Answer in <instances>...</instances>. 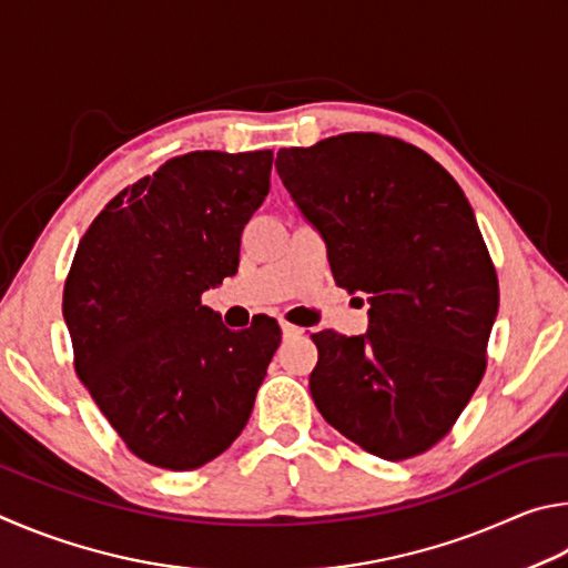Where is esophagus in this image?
<instances>
[{"label": "esophagus", "instance_id": "esophagus-1", "mask_svg": "<svg viewBox=\"0 0 568 568\" xmlns=\"http://www.w3.org/2000/svg\"><path fill=\"white\" fill-rule=\"evenodd\" d=\"M278 326H282L284 339H292V336H300V334H302L300 326H294V324H290V322H278Z\"/></svg>", "mask_w": 568, "mask_h": 568}]
</instances>
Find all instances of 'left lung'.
Instances as JSON below:
<instances>
[{
	"mask_svg": "<svg viewBox=\"0 0 568 568\" xmlns=\"http://www.w3.org/2000/svg\"><path fill=\"white\" fill-rule=\"evenodd\" d=\"M276 172L322 234L336 284L369 302L364 334L312 336L316 409L379 459L424 454L479 386L499 312L469 199L419 146L382 134L278 149Z\"/></svg>",
	"mask_w": 568,
	"mask_h": 568,
	"instance_id": "1",
	"label": "left lung"
}]
</instances>
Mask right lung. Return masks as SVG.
<instances>
[{"label":"right lung","mask_w":568,"mask_h":568,"mask_svg":"<svg viewBox=\"0 0 568 568\" xmlns=\"http://www.w3.org/2000/svg\"><path fill=\"white\" fill-rule=\"evenodd\" d=\"M272 152L169 159L109 202L77 246L62 314L77 376L139 459H216L248 422L282 329L232 332L202 294L236 274Z\"/></svg>","instance_id":"right-lung-1"}]
</instances>
